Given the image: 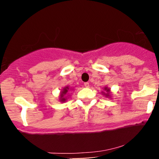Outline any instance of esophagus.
<instances>
[{
  "label": "esophagus",
  "instance_id": "1",
  "mask_svg": "<svg viewBox=\"0 0 159 159\" xmlns=\"http://www.w3.org/2000/svg\"><path fill=\"white\" fill-rule=\"evenodd\" d=\"M84 86H85V87H89V86H90V84H89L88 82H86V83H84Z\"/></svg>",
  "mask_w": 159,
  "mask_h": 159
}]
</instances>
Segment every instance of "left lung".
<instances>
[{
  "instance_id": "8db88e82",
  "label": "left lung",
  "mask_w": 159,
  "mask_h": 159,
  "mask_svg": "<svg viewBox=\"0 0 159 159\" xmlns=\"http://www.w3.org/2000/svg\"><path fill=\"white\" fill-rule=\"evenodd\" d=\"M111 89L108 88L107 87H104V91L102 92V94L104 95V96H105V97H108V98H111Z\"/></svg>"
}]
</instances>
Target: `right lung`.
<instances>
[{"label":"right lung","mask_w":159,"mask_h":159,"mask_svg":"<svg viewBox=\"0 0 159 159\" xmlns=\"http://www.w3.org/2000/svg\"><path fill=\"white\" fill-rule=\"evenodd\" d=\"M72 90V88H69V86H66L63 87V89L61 91V93H60V97H59V101L61 102H64L67 100V97L69 95V92Z\"/></svg>","instance_id":"right-lung-1"}]
</instances>
